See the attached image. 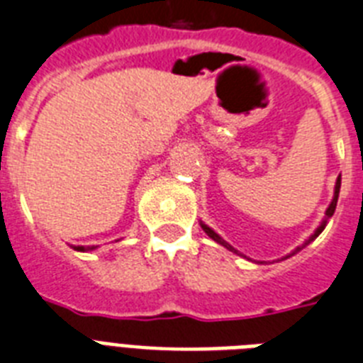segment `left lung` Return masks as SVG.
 Segmentation results:
<instances>
[{
  "label": "left lung",
  "instance_id": "8db88e82",
  "mask_svg": "<svg viewBox=\"0 0 363 363\" xmlns=\"http://www.w3.org/2000/svg\"><path fill=\"white\" fill-rule=\"evenodd\" d=\"M339 189H341V176H339V178H337V182H335V191H333V199H331L330 206H328V210H325V218H324V220H322V223H320V225L316 227V231H314L313 235H311V237H308V240H305V244H303V246H297V248L294 250V252H291V254H289V255H286V257H284V259H288V257H291V255H296L297 252H301V250L305 248V246H307V244H311V242H313L314 238L318 237L320 233L324 231V229H325V225H328V220H330L331 216H333V212H335V206H337V199H339ZM201 227H202V231L206 233L208 237L212 238V240H216V242H218V244H221V246H223V248H227V250H229V252H233V254H237V255H242V254H240V252H238L237 248H233L231 244L227 242V240H223V238H221L220 235H218V233L213 231L212 227H208L206 223H202V221H201ZM244 257H246V255H244Z\"/></svg>",
  "mask_w": 363,
  "mask_h": 363
}]
</instances>
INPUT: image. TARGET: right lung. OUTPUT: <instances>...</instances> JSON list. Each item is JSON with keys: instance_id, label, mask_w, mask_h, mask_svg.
<instances>
[{"instance_id": "1", "label": "right lung", "mask_w": 363, "mask_h": 363, "mask_svg": "<svg viewBox=\"0 0 363 363\" xmlns=\"http://www.w3.org/2000/svg\"><path fill=\"white\" fill-rule=\"evenodd\" d=\"M74 250H77V252H92V250H96L98 246H72Z\"/></svg>"}]
</instances>
